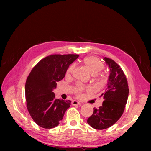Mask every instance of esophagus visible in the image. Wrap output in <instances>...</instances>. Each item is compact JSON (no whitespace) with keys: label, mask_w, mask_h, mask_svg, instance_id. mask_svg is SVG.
Instances as JSON below:
<instances>
[{"label":"esophagus","mask_w":151,"mask_h":151,"mask_svg":"<svg viewBox=\"0 0 151 151\" xmlns=\"http://www.w3.org/2000/svg\"><path fill=\"white\" fill-rule=\"evenodd\" d=\"M83 103L77 101H76V100H74V101L72 102V105H73V106H76V105H81Z\"/></svg>","instance_id":"34e87169"}]
</instances>
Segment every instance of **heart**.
Returning a JSON list of instances; mask_svg holds the SVG:
<instances>
[{
	"label": "heart",
	"instance_id": "b5f03b06",
	"mask_svg": "<svg viewBox=\"0 0 151 151\" xmlns=\"http://www.w3.org/2000/svg\"><path fill=\"white\" fill-rule=\"evenodd\" d=\"M84 63L86 67L88 68V70L93 75H96L104 68V65L103 62L99 59L94 56H89L84 59ZM75 68V65L72 64L69 66L67 70V74L70 75L74 71ZM84 88L83 86L78 85L77 86L76 92L78 95H81V93L84 91Z\"/></svg>",
	"mask_w": 151,
	"mask_h": 151
}]
</instances>
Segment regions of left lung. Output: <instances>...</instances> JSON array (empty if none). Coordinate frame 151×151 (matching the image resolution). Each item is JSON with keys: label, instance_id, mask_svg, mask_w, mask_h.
Returning a JSON list of instances; mask_svg holds the SVG:
<instances>
[{"label": "left lung", "instance_id": "1", "mask_svg": "<svg viewBox=\"0 0 151 151\" xmlns=\"http://www.w3.org/2000/svg\"><path fill=\"white\" fill-rule=\"evenodd\" d=\"M103 59L109 68L107 88L101 95L104 101L99 109L94 108L93 115L87 120L91 127L97 130L108 129L119 120L129 93L126 76L121 67L112 59Z\"/></svg>", "mask_w": 151, "mask_h": 151}]
</instances>
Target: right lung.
I'll return each instance as SVG.
<instances>
[{
	"mask_svg": "<svg viewBox=\"0 0 151 151\" xmlns=\"http://www.w3.org/2000/svg\"><path fill=\"white\" fill-rule=\"evenodd\" d=\"M79 56L52 55L40 60L31 71L25 84L26 105L31 118L40 127L47 129L57 127L70 107V100L56 99L53 90Z\"/></svg>",
	"mask_w": 151,
	"mask_h": 151,
	"instance_id": "right-lung-1",
	"label": "right lung"
}]
</instances>
